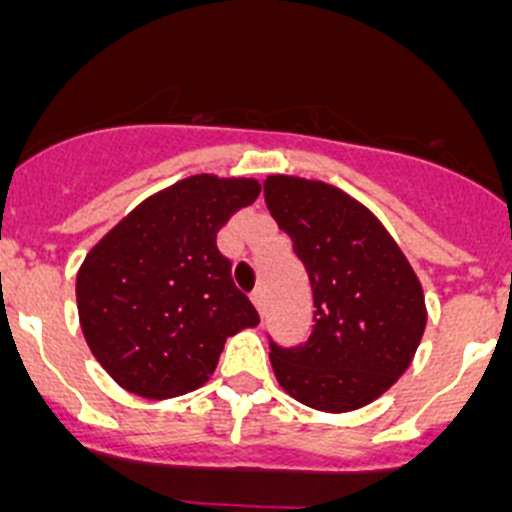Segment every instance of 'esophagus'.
Returning a JSON list of instances; mask_svg holds the SVG:
<instances>
[{"instance_id": "1", "label": "esophagus", "mask_w": 512, "mask_h": 512, "mask_svg": "<svg viewBox=\"0 0 512 512\" xmlns=\"http://www.w3.org/2000/svg\"><path fill=\"white\" fill-rule=\"evenodd\" d=\"M252 303H255V308H257V311H260L262 313V308H265V290H262V288H255V290H252Z\"/></svg>"}]
</instances>
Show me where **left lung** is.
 Wrapping results in <instances>:
<instances>
[{
    "mask_svg": "<svg viewBox=\"0 0 512 512\" xmlns=\"http://www.w3.org/2000/svg\"><path fill=\"white\" fill-rule=\"evenodd\" d=\"M265 204L313 290L308 342L270 344L275 377L308 408L357 411L411 367L426 329L421 280L380 219L342 188L267 176Z\"/></svg>",
    "mask_w": 512,
    "mask_h": 512,
    "instance_id": "8db88e82",
    "label": "left lung"
}]
</instances>
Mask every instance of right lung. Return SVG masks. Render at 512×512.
Segmentation results:
<instances>
[{
  "label": "right lung",
  "instance_id": "1",
  "mask_svg": "<svg viewBox=\"0 0 512 512\" xmlns=\"http://www.w3.org/2000/svg\"><path fill=\"white\" fill-rule=\"evenodd\" d=\"M255 178L188 176L124 216L76 275L81 331L119 388L150 400L201 388L227 336L260 324L216 232L260 196Z\"/></svg>",
  "mask_w": 512,
  "mask_h": 512
}]
</instances>
